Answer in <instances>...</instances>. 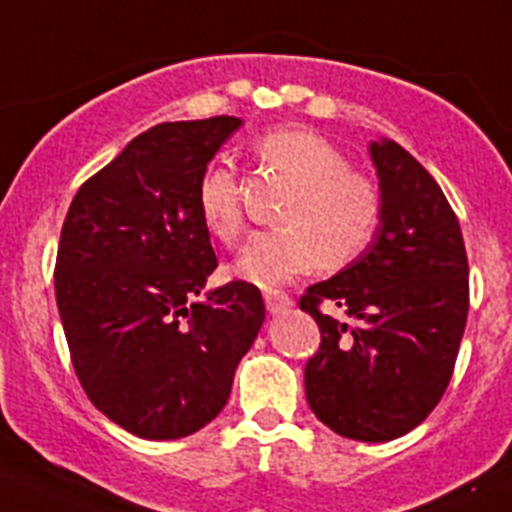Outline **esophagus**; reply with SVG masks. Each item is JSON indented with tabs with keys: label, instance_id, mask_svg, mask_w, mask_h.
<instances>
[{
	"label": "esophagus",
	"instance_id": "esophagus-1",
	"mask_svg": "<svg viewBox=\"0 0 512 512\" xmlns=\"http://www.w3.org/2000/svg\"><path fill=\"white\" fill-rule=\"evenodd\" d=\"M264 301H266V309L271 311V314H279V311H286L289 309L294 301H291L289 294H284V291H264Z\"/></svg>",
	"mask_w": 512,
	"mask_h": 512
}]
</instances>
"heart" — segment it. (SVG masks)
<instances>
[{
	"label": "heart",
	"mask_w": 512,
	"mask_h": 512,
	"mask_svg": "<svg viewBox=\"0 0 512 512\" xmlns=\"http://www.w3.org/2000/svg\"><path fill=\"white\" fill-rule=\"evenodd\" d=\"M261 170L289 183L274 231H259L238 253L236 271L256 286H279L311 266L339 271L359 259L382 221V193L369 175L349 168L347 155L321 135L279 128L253 143ZM198 213L218 241L243 231L241 186L231 168L208 165L198 180Z\"/></svg>",
	"instance_id": "b5f03b06"
}]
</instances>
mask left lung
I'll return each instance as SVG.
<instances>
[{
	"label": "left lung",
	"mask_w": 512,
	"mask_h": 512,
	"mask_svg": "<svg viewBox=\"0 0 512 512\" xmlns=\"http://www.w3.org/2000/svg\"><path fill=\"white\" fill-rule=\"evenodd\" d=\"M382 221L367 251L299 299L321 329L309 407L337 435L387 442L415 430L450 384L470 281L460 223L437 180L392 140L369 145ZM337 305L342 320L320 311Z\"/></svg>",
	"instance_id": "8db88e82"
}]
</instances>
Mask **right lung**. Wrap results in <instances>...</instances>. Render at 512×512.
Here are the masks:
<instances>
[{
    "label": "right lung",
    "mask_w": 512,
    "mask_h": 512,
    "mask_svg": "<svg viewBox=\"0 0 512 512\" xmlns=\"http://www.w3.org/2000/svg\"><path fill=\"white\" fill-rule=\"evenodd\" d=\"M241 120L160 123L87 178L60 233L55 296L72 367L92 405L145 440L206 427L264 324V299L218 266L198 180Z\"/></svg>",
    "instance_id": "right-lung-1"
}]
</instances>
